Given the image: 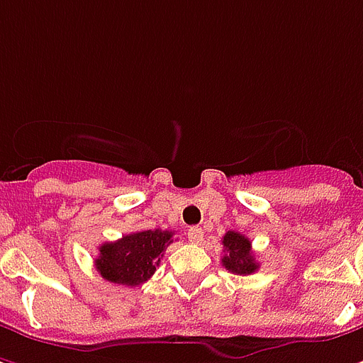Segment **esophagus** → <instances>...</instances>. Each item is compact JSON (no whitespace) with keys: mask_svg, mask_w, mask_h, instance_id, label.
Returning a JSON list of instances; mask_svg holds the SVG:
<instances>
[{"mask_svg":"<svg viewBox=\"0 0 363 363\" xmlns=\"http://www.w3.org/2000/svg\"><path fill=\"white\" fill-rule=\"evenodd\" d=\"M202 239H204V229L196 228V225L189 229V241H190V243H200Z\"/></svg>","mask_w":363,"mask_h":363,"instance_id":"34e87169","label":"esophagus"}]
</instances>
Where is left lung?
Returning a JSON list of instances; mask_svg holds the SVG:
<instances>
[{
	"label": "left lung",
	"instance_id": "left-lung-1",
	"mask_svg": "<svg viewBox=\"0 0 363 363\" xmlns=\"http://www.w3.org/2000/svg\"><path fill=\"white\" fill-rule=\"evenodd\" d=\"M223 249L225 255L221 259V264L228 268L229 272L237 276H249L259 270V262L255 259V252L251 249V241L237 231H228L223 235Z\"/></svg>",
	"mask_w": 363,
	"mask_h": 363
}]
</instances>
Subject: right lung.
I'll list each match as a JSON object with an SVG mask.
<instances>
[{
    "mask_svg": "<svg viewBox=\"0 0 363 363\" xmlns=\"http://www.w3.org/2000/svg\"><path fill=\"white\" fill-rule=\"evenodd\" d=\"M171 243L173 231H135L114 243L101 245L95 267L104 280L112 284L140 286L153 276L155 267H159L163 252Z\"/></svg>",
    "mask_w": 363,
    "mask_h": 363,
    "instance_id": "right-lung-1",
    "label": "right lung"
}]
</instances>
